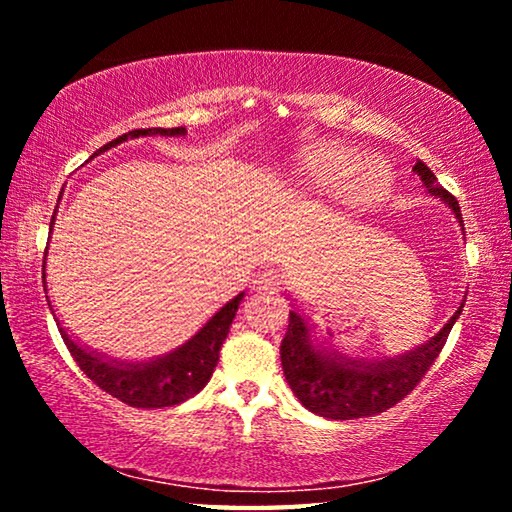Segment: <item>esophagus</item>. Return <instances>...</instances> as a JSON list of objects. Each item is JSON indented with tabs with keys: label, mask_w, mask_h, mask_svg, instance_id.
<instances>
[{
	"label": "esophagus",
	"mask_w": 512,
	"mask_h": 512,
	"mask_svg": "<svg viewBox=\"0 0 512 512\" xmlns=\"http://www.w3.org/2000/svg\"><path fill=\"white\" fill-rule=\"evenodd\" d=\"M253 289L257 291H280L282 289V275L277 271H264L253 280Z\"/></svg>",
	"instance_id": "1"
}]
</instances>
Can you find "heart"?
<instances>
[{"instance_id":"1","label":"heart","mask_w":512,"mask_h":512,"mask_svg":"<svg viewBox=\"0 0 512 512\" xmlns=\"http://www.w3.org/2000/svg\"><path fill=\"white\" fill-rule=\"evenodd\" d=\"M354 158H357V155H354L352 149H345V146L334 142H320L309 146V149L300 155L298 162V178L302 187L311 194L332 196L336 189L341 187L345 173H348L350 178L368 176L370 180H375V183L370 187L352 185L345 189V196L357 205L375 201V198L386 192L388 180H391L386 164L375 158Z\"/></svg>"}]
</instances>
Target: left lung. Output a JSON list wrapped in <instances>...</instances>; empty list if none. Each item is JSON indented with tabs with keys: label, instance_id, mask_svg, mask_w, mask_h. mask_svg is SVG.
Instances as JSON below:
<instances>
[{
	"label": "left lung",
	"instance_id": "left-lung-1",
	"mask_svg": "<svg viewBox=\"0 0 512 512\" xmlns=\"http://www.w3.org/2000/svg\"><path fill=\"white\" fill-rule=\"evenodd\" d=\"M413 171L418 173L429 194L438 196L440 201L452 207L458 223L463 225L458 201L445 187L438 185V178L433 176L427 164L418 160ZM461 311L463 305L429 343L402 354V357L381 361H354L318 348L311 343L309 327L302 316L289 311V327L280 345L284 377L302 406L323 418L354 420L377 415L404 400L420 384L424 372L438 359Z\"/></svg>",
	"mask_w": 512,
	"mask_h": 512
}]
</instances>
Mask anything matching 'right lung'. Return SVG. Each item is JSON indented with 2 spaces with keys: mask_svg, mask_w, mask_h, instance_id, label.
I'll return each instance as SVG.
<instances>
[{
  "mask_svg": "<svg viewBox=\"0 0 512 512\" xmlns=\"http://www.w3.org/2000/svg\"><path fill=\"white\" fill-rule=\"evenodd\" d=\"M187 131L183 126L178 128H137V131L124 133L117 140L103 146L99 151H106L110 146H117L126 142L128 137L135 140L140 135H185ZM97 151V153H99ZM94 153V155H97ZM51 228H54V219H51ZM49 228V230H51ZM47 253V250H45ZM244 298V293H239L237 298H232L228 305H223L216 314L207 320L201 332L192 336L183 348L176 352L160 357L155 361L146 363H124L117 359H106L103 354L85 350L83 345L74 343L60 323L56 325L60 329V336L67 345L69 354L74 361L79 363V368L92 379L101 391L117 397L128 406L135 409H162V406H173L194 397L201 388L210 381L212 372L219 363V352L223 341L228 339L232 318H235L239 302ZM51 307V302H49ZM54 314V311H51Z\"/></svg>",
  "mask_w": 512,
  "mask_h": 512,
  "instance_id": "1",
  "label": "right lung"
}]
</instances>
